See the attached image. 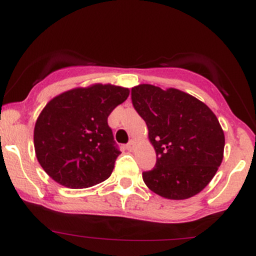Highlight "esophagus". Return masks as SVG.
Here are the masks:
<instances>
[{
	"mask_svg": "<svg viewBox=\"0 0 256 256\" xmlns=\"http://www.w3.org/2000/svg\"><path fill=\"white\" fill-rule=\"evenodd\" d=\"M134 140H131V142H128V144H126V149H128V150L132 152V150H134Z\"/></svg>",
	"mask_w": 256,
	"mask_h": 256,
	"instance_id": "34e87169",
	"label": "esophagus"
}]
</instances>
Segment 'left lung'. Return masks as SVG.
Returning <instances> with one entry per match:
<instances>
[{
  "label": "left lung",
  "mask_w": 256,
  "mask_h": 256,
  "mask_svg": "<svg viewBox=\"0 0 256 256\" xmlns=\"http://www.w3.org/2000/svg\"><path fill=\"white\" fill-rule=\"evenodd\" d=\"M131 101L156 152L154 168L142 173L146 186L170 200L189 198L204 189L224 154L216 114L189 94L150 84L132 88Z\"/></svg>",
  "instance_id": "left-lung-1"
}]
</instances>
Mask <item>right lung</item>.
<instances>
[{"mask_svg": "<svg viewBox=\"0 0 256 256\" xmlns=\"http://www.w3.org/2000/svg\"><path fill=\"white\" fill-rule=\"evenodd\" d=\"M128 92L95 84L66 91L44 107L34 126V150L55 182L83 189L110 177L120 150L107 119Z\"/></svg>", "mask_w": 256, "mask_h": 256, "instance_id": "obj_1", "label": "right lung"}]
</instances>
